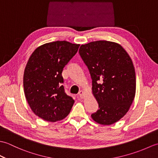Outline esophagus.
<instances>
[{"label": "esophagus", "instance_id": "esophagus-1", "mask_svg": "<svg viewBox=\"0 0 158 158\" xmlns=\"http://www.w3.org/2000/svg\"><path fill=\"white\" fill-rule=\"evenodd\" d=\"M84 94H85V92H84V91H83V90H81V91L79 92V96L81 98H84Z\"/></svg>", "mask_w": 158, "mask_h": 158}]
</instances>
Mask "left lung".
I'll list each match as a JSON object with an SVG mask.
<instances>
[{
	"label": "left lung",
	"instance_id": "left-lung-1",
	"mask_svg": "<svg viewBox=\"0 0 158 158\" xmlns=\"http://www.w3.org/2000/svg\"><path fill=\"white\" fill-rule=\"evenodd\" d=\"M92 79V93L99 109L91 116L96 122L110 125L128 111L136 93V74L130 57L119 44L97 41L79 50Z\"/></svg>",
	"mask_w": 158,
	"mask_h": 158
}]
</instances>
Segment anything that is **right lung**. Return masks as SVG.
Instances as JSON below:
<instances>
[{
    "mask_svg": "<svg viewBox=\"0 0 158 158\" xmlns=\"http://www.w3.org/2000/svg\"><path fill=\"white\" fill-rule=\"evenodd\" d=\"M79 45L66 41L45 43L30 57L23 74V89L29 106L40 118L55 122L71 110L75 100L65 93L62 73Z\"/></svg>",
    "mask_w": 158,
    "mask_h": 158,
    "instance_id": "add662e5",
    "label": "right lung"
}]
</instances>
